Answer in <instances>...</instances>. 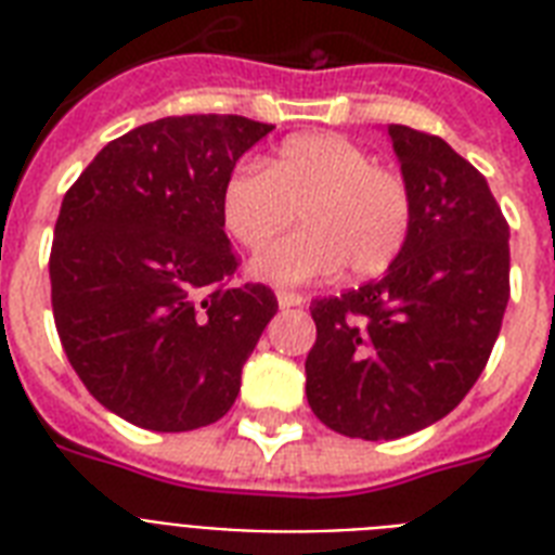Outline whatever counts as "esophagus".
Segmentation results:
<instances>
[{
    "instance_id": "obj_1",
    "label": "esophagus",
    "mask_w": 555,
    "mask_h": 555,
    "mask_svg": "<svg viewBox=\"0 0 555 555\" xmlns=\"http://www.w3.org/2000/svg\"><path fill=\"white\" fill-rule=\"evenodd\" d=\"M279 305L282 308H296V305H305V296L294 294V291H279Z\"/></svg>"
}]
</instances>
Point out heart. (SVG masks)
Segmentation results:
<instances>
[{
    "label": "heart",
    "mask_w": 555,
    "mask_h": 555,
    "mask_svg": "<svg viewBox=\"0 0 555 555\" xmlns=\"http://www.w3.org/2000/svg\"><path fill=\"white\" fill-rule=\"evenodd\" d=\"M296 209L305 230L253 259V273L273 285L334 276L343 264L357 279L377 276L412 233L409 181L343 134H296L268 167L238 164L221 190L224 230L250 250L291 227Z\"/></svg>",
    "instance_id": "heart-1"
}]
</instances>
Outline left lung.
<instances>
[{
    "label": "left lung",
    "mask_w": 555,
    "mask_h": 555,
    "mask_svg": "<svg viewBox=\"0 0 555 555\" xmlns=\"http://www.w3.org/2000/svg\"><path fill=\"white\" fill-rule=\"evenodd\" d=\"M412 233L379 279L311 302L305 395L328 429L395 440L447 417L481 377L509 299V224L443 138L388 126Z\"/></svg>",
    "instance_id": "1"
}]
</instances>
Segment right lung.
Segmentation results:
<instances>
[{"mask_svg": "<svg viewBox=\"0 0 555 555\" xmlns=\"http://www.w3.org/2000/svg\"><path fill=\"white\" fill-rule=\"evenodd\" d=\"M270 129L160 117L106 143L65 192L48 259L56 334L91 397L141 429L224 417L279 311L268 285H233L221 221L235 160Z\"/></svg>", "mask_w": 555, "mask_h": 555, "instance_id": "right-lung-1", "label": "right lung"}]
</instances>
